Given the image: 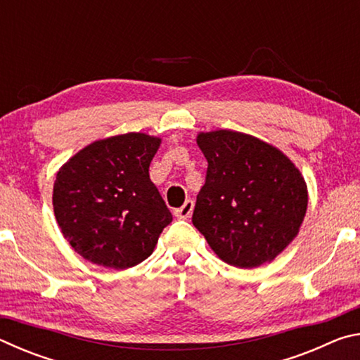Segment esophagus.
I'll list each match as a JSON object with an SVG mask.
<instances>
[{
  "label": "esophagus",
  "mask_w": 360,
  "mask_h": 360,
  "mask_svg": "<svg viewBox=\"0 0 360 360\" xmlns=\"http://www.w3.org/2000/svg\"><path fill=\"white\" fill-rule=\"evenodd\" d=\"M192 211H193V202L192 200H186V203L182 205L181 208L174 210V216L178 219H187V217H191Z\"/></svg>",
  "instance_id": "obj_1"
}]
</instances>
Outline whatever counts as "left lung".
Returning a JSON list of instances; mask_svg holds the SVG:
<instances>
[{
	"instance_id": "left-lung-1",
	"label": "left lung",
	"mask_w": 360,
	"mask_h": 360,
	"mask_svg": "<svg viewBox=\"0 0 360 360\" xmlns=\"http://www.w3.org/2000/svg\"><path fill=\"white\" fill-rule=\"evenodd\" d=\"M208 160L192 222L225 264L254 268L275 260L300 230L308 187L275 146L233 130L202 131Z\"/></svg>"
}]
</instances>
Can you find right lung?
Returning <instances> with one entry per match:
<instances>
[{
  "label": "right lung",
  "instance_id": "right-lung-1",
  "mask_svg": "<svg viewBox=\"0 0 360 360\" xmlns=\"http://www.w3.org/2000/svg\"><path fill=\"white\" fill-rule=\"evenodd\" d=\"M162 138L125 133L90 143L58 169L52 205L65 240L85 260L125 270L154 252L173 221L149 165Z\"/></svg>",
  "mask_w": 360,
  "mask_h": 360
}]
</instances>
